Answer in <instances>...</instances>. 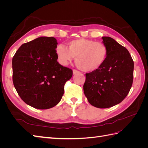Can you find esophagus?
Wrapping results in <instances>:
<instances>
[{"mask_svg":"<svg viewBox=\"0 0 148 148\" xmlns=\"http://www.w3.org/2000/svg\"><path fill=\"white\" fill-rule=\"evenodd\" d=\"M79 73H80L79 71H78V70H75V69L73 70V75H76V74Z\"/></svg>","mask_w":148,"mask_h":148,"instance_id":"1","label":"esophagus"}]
</instances>
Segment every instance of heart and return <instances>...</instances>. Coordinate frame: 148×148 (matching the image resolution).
<instances>
[{
  "label": "heart",
  "instance_id": "1",
  "mask_svg": "<svg viewBox=\"0 0 148 148\" xmlns=\"http://www.w3.org/2000/svg\"><path fill=\"white\" fill-rule=\"evenodd\" d=\"M56 53L59 63L65 66L75 57V63L84 71H93L104 64L108 49L104 44L91 39L80 38L56 47Z\"/></svg>",
  "mask_w": 148,
  "mask_h": 148
}]
</instances>
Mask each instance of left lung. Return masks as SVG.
<instances>
[{
  "label": "left lung",
  "instance_id": "left-lung-1",
  "mask_svg": "<svg viewBox=\"0 0 148 148\" xmlns=\"http://www.w3.org/2000/svg\"><path fill=\"white\" fill-rule=\"evenodd\" d=\"M102 42L108 55L99 69L86 73L83 90L90 104L97 108H109L122 102L132 88L134 62L127 49L110 37Z\"/></svg>",
  "mask_w": 148,
  "mask_h": 148
}]
</instances>
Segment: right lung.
<instances>
[{
  "label": "right lung",
  "mask_w": 148,
  "mask_h": 148,
  "mask_svg": "<svg viewBox=\"0 0 148 148\" xmlns=\"http://www.w3.org/2000/svg\"><path fill=\"white\" fill-rule=\"evenodd\" d=\"M57 39L39 37L20 47L12 59L13 83L26 104L38 109L56 106L64 93V85L72 70L59 64Z\"/></svg>",
  "instance_id": "1"
}]
</instances>
